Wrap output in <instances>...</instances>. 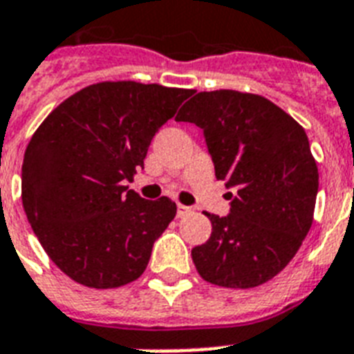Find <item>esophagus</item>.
Returning <instances> with one entry per match:
<instances>
[{"mask_svg":"<svg viewBox=\"0 0 354 354\" xmlns=\"http://www.w3.org/2000/svg\"><path fill=\"white\" fill-rule=\"evenodd\" d=\"M189 211H191V207H187V205H183V204H178V205H176V215H178V216L187 215Z\"/></svg>","mask_w":354,"mask_h":354,"instance_id":"esophagus-1","label":"esophagus"}]
</instances>
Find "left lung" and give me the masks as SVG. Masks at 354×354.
Segmentation results:
<instances>
[{
	"label": "left lung",
	"instance_id": "1",
	"mask_svg": "<svg viewBox=\"0 0 354 354\" xmlns=\"http://www.w3.org/2000/svg\"><path fill=\"white\" fill-rule=\"evenodd\" d=\"M176 121L202 128L230 213H205L213 232L191 250L198 274L226 288H253L279 274L313 226L318 167L305 130L261 95L200 91Z\"/></svg>",
	"mask_w": 354,
	"mask_h": 354
}]
</instances>
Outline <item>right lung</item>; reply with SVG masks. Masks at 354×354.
Returning a JSON list of instances; mask_svg holds the SVG:
<instances>
[{
  "mask_svg": "<svg viewBox=\"0 0 354 354\" xmlns=\"http://www.w3.org/2000/svg\"><path fill=\"white\" fill-rule=\"evenodd\" d=\"M193 90L101 82L77 91L36 130L21 165V200L51 261L91 288L132 283L176 215L167 196L124 185L150 141Z\"/></svg>",
  "mask_w": 354,
  "mask_h": 354,
  "instance_id": "obj_1",
  "label": "right lung"
}]
</instances>
